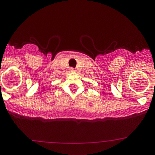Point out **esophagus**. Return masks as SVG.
Returning a JSON list of instances; mask_svg holds the SVG:
<instances>
[{"instance_id": "obj_1", "label": "esophagus", "mask_w": 155, "mask_h": 155, "mask_svg": "<svg viewBox=\"0 0 155 155\" xmlns=\"http://www.w3.org/2000/svg\"><path fill=\"white\" fill-rule=\"evenodd\" d=\"M70 71H71V72H76V70L74 68H71Z\"/></svg>"}]
</instances>
